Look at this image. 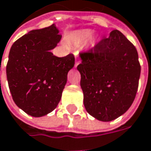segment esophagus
<instances>
[{"mask_svg": "<svg viewBox=\"0 0 151 151\" xmlns=\"http://www.w3.org/2000/svg\"><path fill=\"white\" fill-rule=\"evenodd\" d=\"M81 63V58L78 56H76V62H75V67H77L78 64Z\"/></svg>", "mask_w": 151, "mask_h": 151, "instance_id": "obj_1", "label": "esophagus"}]
</instances>
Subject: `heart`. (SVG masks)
<instances>
[{
  "label": "heart",
  "instance_id": "b5f03b06",
  "mask_svg": "<svg viewBox=\"0 0 151 151\" xmlns=\"http://www.w3.org/2000/svg\"><path fill=\"white\" fill-rule=\"evenodd\" d=\"M93 31L91 29H81L72 32L71 34L69 35L68 40L69 42L76 45L80 46L84 44L88 40V42L90 45H94L95 39L92 36Z\"/></svg>",
  "mask_w": 151,
  "mask_h": 151
}]
</instances>
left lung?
Returning a JSON list of instances; mask_svg holds the SVG:
<instances>
[{
	"label": "left lung",
	"mask_w": 151,
	"mask_h": 151,
	"mask_svg": "<svg viewBox=\"0 0 151 151\" xmlns=\"http://www.w3.org/2000/svg\"><path fill=\"white\" fill-rule=\"evenodd\" d=\"M80 57L77 70L87 112L102 122L123 115L135 99L141 71L133 44L115 29Z\"/></svg>",
	"instance_id": "obj_1"
}]
</instances>
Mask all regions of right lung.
I'll list each match as a JSON object with an SVG mask.
<instances>
[{
	"mask_svg": "<svg viewBox=\"0 0 151 151\" xmlns=\"http://www.w3.org/2000/svg\"><path fill=\"white\" fill-rule=\"evenodd\" d=\"M55 24L34 29L12 46L6 77L14 103L29 116H46L55 109L75 65L73 54L58 58L53 49L61 40Z\"/></svg>",
	"mask_w": 151,
	"mask_h": 151,
	"instance_id": "add662e5",
	"label": "right lung"
}]
</instances>
